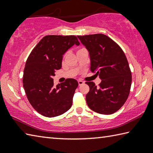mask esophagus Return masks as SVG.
<instances>
[{
	"label": "esophagus",
	"instance_id": "34e87169",
	"mask_svg": "<svg viewBox=\"0 0 153 153\" xmlns=\"http://www.w3.org/2000/svg\"><path fill=\"white\" fill-rule=\"evenodd\" d=\"M78 84H79V85L80 86V85H83V84H84V82H82V81L79 80V81H78Z\"/></svg>",
	"mask_w": 153,
	"mask_h": 153
}]
</instances>
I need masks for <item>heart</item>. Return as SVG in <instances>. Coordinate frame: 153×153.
<instances>
[{"label": "heart", "instance_id": "1", "mask_svg": "<svg viewBox=\"0 0 153 153\" xmlns=\"http://www.w3.org/2000/svg\"><path fill=\"white\" fill-rule=\"evenodd\" d=\"M82 49H84V48H79V49L78 50V51H81V50H82Z\"/></svg>", "mask_w": 153, "mask_h": 153}]
</instances>
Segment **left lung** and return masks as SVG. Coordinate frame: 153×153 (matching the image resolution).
Segmentation results:
<instances>
[{"label": "left lung", "mask_w": 153, "mask_h": 153, "mask_svg": "<svg viewBox=\"0 0 153 153\" xmlns=\"http://www.w3.org/2000/svg\"><path fill=\"white\" fill-rule=\"evenodd\" d=\"M89 51L92 72L99 75V87L93 82L86 95L87 104L94 112L112 114L124 105L131 85V72L126 55L119 45L99 33L77 36Z\"/></svg>", "instance_id": "left-lung-1"}]
</instances>
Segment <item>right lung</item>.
<instances>
[{"label": "right lung", "instance_id": "obj_1", "mask_svg": "<svg viewBox=\"0 0 153 153\" xmlns=\"http://www.w3.org/2000/svg\"><path fill=\"white\" fill-rule=\"evenodd\" d=\"M79 42L74 35H47L39 42L28 56L23 83L29 102L36 111L46 117L58 116L72 105L77 81L66 79L55 87L53 77L62 67L63 55Z\"/></svg>", "mask_w": 153, "mask_h": 153}]
</instances>
